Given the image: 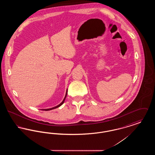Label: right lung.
<instances>
[{"mask_svg":"<svg viewBox=\"0 0 155 155\" xmlns=\"http://www.w3.org/2000/svg\"><path fill=\"white\" fill-rule=\"evenodd\" d=\"M67 94V90L66 91V96L64 97V99H63V101H62V102L60 103V104H59V105H58V106H55V107H52V108H51V109H42V110H45V111H48V110H52V109H56V108H58V107H60L61 105H62L63 103H64V101H65V99H66V97Z\"/></svg>","mask_w":155,"mask_h":155,"instance_id":"1","label":"right lung"}]
</instances>
